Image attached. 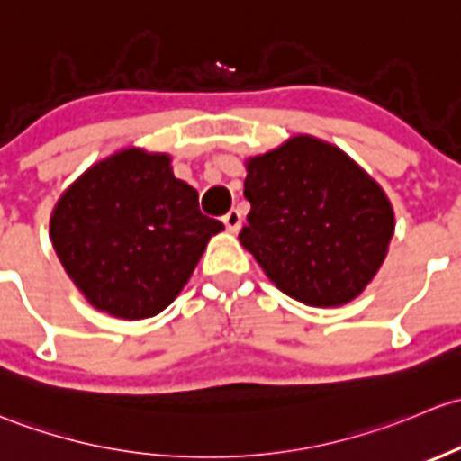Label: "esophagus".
Returning a JSON list of instances; mask_svg holds the SVG:
<instances>
[{"instance_id":"obj_1","label":"esophagus","mask_w":461,"mask_h":461,"mask_svg":"<svg viewBox=\"0 0 461 461\" xmlns=\"http://www.w3.org/2000/svg\"><path fill=\"white\" fill-rule=\"evenodd\" d=\"M221 221H224V226H226V229H229L230 232L240 230V226H241V212L237 211V208H230V211L226 212L224 217H221Z\"/></svg>"}]
</instances>
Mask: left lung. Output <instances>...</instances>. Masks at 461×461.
<instances>
[{
	"label": "left lung",
	"mask_w": 461,
	"mask_h": 461,
	"mask_svg": "<svg viewBox=\"0 0 461 461\" xmlns=\"http://www.w3.org/2000/svg\"><path fill=\"white\" fill-rule=\"evenodd\" d=\"M240 241L275 286L308 306H341L386 258L393 208L339 149L300 135L246 164Z\"/></svg>",
	"instance_id": "8db88e82"
}]
</instances>
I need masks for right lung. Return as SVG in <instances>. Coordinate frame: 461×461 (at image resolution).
Returning <instances> with one entry per match:
<instances>
[{
	"label": "right lung",
	"mask_w": 461,
	"mask_h": 461,
	"mask_svg": "<svg viewBox=\"0 0 461 461\" xmlns=\"http://www.w3.org/2000/svg\"><path fill=\"white\" fill-rule=\"evenodd\" d=\"M166 155L128 149L86 170L57 202L61 266L99 311L144 320L177 297L224 224L199 211Z\"/></svg>",
	"instance_id": "right-lung-1"
}]
</instances>
